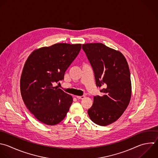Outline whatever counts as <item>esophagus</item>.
Here are the masks:
<instances>
[{
  "label": "esophagus",
  "instance_id": "esophagus-1",
  "mask_svg": "<svg viewBox=\"0 0 158 158\" xmlns=\"http://www.w3.org/2000/svg\"><path fill=\"white\" fill-rule=\"evenodd\" d=\"M85 97V96H77V98L78 99H83Z\"/></svg>",
  "mask_w": 158,
  "mask_h": 158
}]
</instances>
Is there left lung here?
Segmentation results:
<instances>
[{
    "label": "left lung",
    "instance_id": "obj_1",
    "mask_svg": "<svg viewBox=\"0 0 158 158\" xmlns=\"http://www.w3.org/2000/svg\"><path fill=\"white\" fill-rule=\"evenodd\" d=\"M93 69L97 86H104L102 96H94L88 110L91 120L106 126L115 122L127 109L131 96L130 73L127 61L118 51L102 43L82 45Z\"/></svg>",
    "mask_w": 158,
    "mask_h": 158
}]
</instances>
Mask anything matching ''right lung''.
Listing matches in <instances>:
<instances>
[{
    "label": "right lung",
    "mask_w": 158,
    "mask_h": 158,
    "mask_svg": "<svg viewBox=\"0 0 158 158\" xmlns=\"http://www.w3.org/2000/svg\"><path fill=\"white\" fill-rule=\"evenodd\" d=\"M81 46L57 43L43 47L33 51L26 60L20 78L21 94L28 109L40 122L55 125L69 110L72 96L52 84L64 80Z\"/></svg>",
    "instance_id": "add662e5"
}]
</instances>
